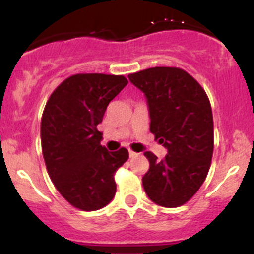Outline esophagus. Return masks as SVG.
<instances>
[{"label":"esophagus","mask_w":254,"mask_h":254,"mask_svg":"<svg viewBox=\"0 0 254 254\" xmlns=\"http://www.w3.org/2000/svg\"><path fill=\"white\" fill-rule=\"evenodd\" d=\"M129 156H130V157H131V158H134V157H136V156H139V153H136V152H134V151L130 150V151H129Z\"/></svg>","instance_id":"34e87169"}]
</instances>
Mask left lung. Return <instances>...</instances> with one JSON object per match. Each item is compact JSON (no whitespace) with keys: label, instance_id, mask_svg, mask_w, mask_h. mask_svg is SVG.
<instances>
[{"label":"left lung","instance_id":"left-lung-1","mask_svg":"<svg viewBox=\"0 0 254 254\" xmlns=\"http://www.w3.org/2000/svg\"><path fill=\"white\" fill-rule=\"evenodd\" d=\"M145 93L150 131L167 148L163 160L145 152L150 162L142 177L148 198L178 207L193 198L205 181L214 152V120L209 97L193 76L179 67H151L130 73Z\"/></svg>","mask_w":254,"mask_h":254}]
</instances>
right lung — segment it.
Returning a JSON list of instances; mask_svg holds the SVG:
<instances>
[{
  "label": "right lung",
  "instance_id": "add662e5",
  "mask_svg": "<svg viewBox=\"0 0 254 254\" xmlns=\"http://www.w3.org/2000/svg\"><path fill=\"white\" fill-rule=\"evenodd\" d=\"M127 84L123 75L76 73L45 104L40 123L45 166L59 193L76 209L94 211L114 198L115 172L129 152L125 147L109 152L97 125Z\"/></svg>",
  "mask_w": 254,
  "mask_h": 254
}]
</instances>
